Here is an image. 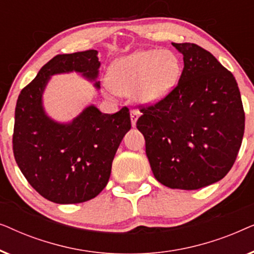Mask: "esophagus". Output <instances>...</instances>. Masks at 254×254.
<instances>
[{"label":"esophagus","mask_w":254,"mask_h":254,"mask_svg":"<svg viewBox=\"0 0 254 254\" xmlns=\"http://www.w3.org/2000/svg\"><path fill=\"white\" fill-rule=\"evenodd\" d=\"M140 116V112L138 111H131L130 112V120H131V126L136 127V121L137 118Z\"/></svg>","instance_id":"obj_1"}]
</instances>
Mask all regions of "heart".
<instances>
[{
  "label": "heart",
  "mask_w": 254,
  "mask_h": 254,
  "mask_svg": "<svg viewBox=\"0 0 254 254\" xmlns=\"http://www.w3.org/2000/svg\"><path fill=\"white\" fill-rule=\"evenodd\" d=\"M182 62L169 50H138L114 60L109 69L110 85L121 95H133L143 105L165 99L178 84Z\"/></svg>",
  "instance_id": "heart-1"
}]
</instances>
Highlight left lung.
I'll use <instances>...</instances> for the list:
<instances>
[{"mask_svg": "<svg viewBox=\"0 0 254 254\" xmlns=\"http://www.w3.org/2000/svg\"><path fill=\"white\" fill-rule=\"evenodd\" d=\"M184 57L176 89L138 118L155 178L170 189L199 190L218 182L241 148L245 114L237 82L209 52L172 43Z\"/></svg>", "mask_w": 254, "mask_h": 254, "instance_id": "1", "label": "left lung"}]
</instances>
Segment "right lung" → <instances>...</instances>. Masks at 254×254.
<instances>
[{
    "instance_id": "right-lung-1",
    "label": "right lung",
    "mask_w": 254,
    "mask_h": 254,
    "mask_svg": "<svg viewBox=\"0 0 254 254\" xmlns=\"http://www.w3.org/2000/svg\"><path fill=\"white\" fill-rule=\"evenodd\" d=\"M98 52L57 55L19 93L15 110L13 155L30 185L52 202H85L98 195L110 179L112 162L130 129L127 107L114 114L89 104L70 121L50 117L44 92L52 76L78 72L100 89Z\"/></svg>"
}]
</instances>
